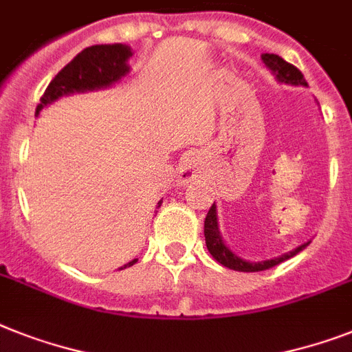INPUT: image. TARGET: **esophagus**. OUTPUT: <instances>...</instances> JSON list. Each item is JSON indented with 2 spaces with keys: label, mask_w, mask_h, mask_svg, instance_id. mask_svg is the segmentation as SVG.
Masks as SVG:
<instances>
[{
  "label": "esophagus",
  "mask_w": 352,
  "mask_h": 352,
  "mask_svg": "<svg viewBox=\"0 0 352 352\" xmlns=\"http://www.w3.org/2000/svg\"><path fill=\"white\" fill-rule=\"evenodd\" d=\"M197 175H199V159H197L195 155H188L181 164L179 181H181L182 184H186V182H190L191 179H195Z\"/></svg>",
  "instance_id": "obj_1"
}]
</instances>
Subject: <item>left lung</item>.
<instances>
[{
  "label": "left lung",
  "instance_id": "left-lung-1",
  "mask_svg": "<svg viewBox=\"0 0 352 352\" xmlns=\"http://www.w3.org/2000/svg\"><path fill=\"white\" fill-rule=\"evenodd\" d=\"M262 61L271 72L275 74L276 81L285 82V85H293V87H307V81L304 79L302 72L298 68L293 67L291 63L284 61L282 57L276 56V54H262ZM204 236H206V248L211 253V256L219 262V264L226 265L233 271H244V273H255V271H264L270 270V267H275L280 262L295 256L296 253H300L302 250H305V245H309V242L298 245L296 250L289 251V253H284V255L276 256V258L264 260V262H248V260L241 258L239 255H235L233 251L224 244L221 236V231H219V221H217V206L213 204L208 211L204 221Z\"/></svg>",
  "mask_w": 352,
  "mask_h": 352
}]
</instances>
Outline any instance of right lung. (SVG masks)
Masks as SVG:
<instances>
[{"label": "right lung", "mask_w": 352, "mask_h": 352, "mask_svg": "<svg viewBox=\"0 0 352 352\" xmlns=\"http://www.w3.org/2000/svg\"><path fill=\"white\" fill-rule=\"evenodd\" d=\"M131 57V48L128 45H94L77 54L61 72L54 77L37 104L36 116L48 104H52L59 97L76 92L99 90L117 82L130 72L128 59ZM161 206V202H159ZM137 262L131 260L124 267H130ZM122 270V267H121Z\"/></svg>", "instance_id": "right-lung-1"}]
</instances>
